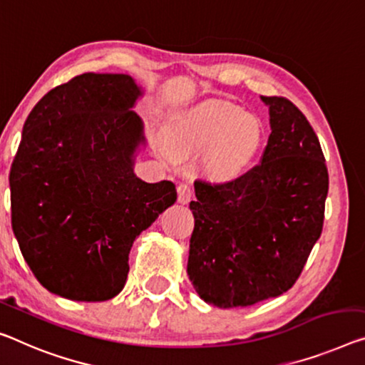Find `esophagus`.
Returning <instances> with one entry per match:
<instances>
[{"label": "esophagus", "mask_w": 365, "mask_h": 365, "mask_svg": "<svg viewBox=\"0 0 365 365\" xmlns=\"http://www.w3.org/2000/svg\"><path fill=\"white\" fill-rule=\"evenodd\" d=\"M192 199V187L189 184L182 182L178 186V202L179 204H189Z\"/></svg>", "instance_id": "obj_1"}]
</instances>
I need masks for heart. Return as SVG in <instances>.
<instances>
[{
  "label": "heart",
  "mask_w": 365,
  "mask_h": 365,
  "mask_svg": "<svg viewBox=\"0 0 365 365\" xmlns=\"http://www.w3.org/2000/svg\"><path fill=\"white\" fill-rule=\"evenodd\" d=\"M168 150L176 158L207 153V171L215 179L237 178L261 143L255 117L232 104L205 101L176 115L168 127Z\"/></svg>",
  "instance_id": "b5f03b06"
}]
</instances>
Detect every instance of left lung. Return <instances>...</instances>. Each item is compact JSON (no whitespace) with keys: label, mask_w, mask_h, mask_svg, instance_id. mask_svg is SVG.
Segmentation results:
<instances>
[{"label":"left lung","mask_w":365,"mask_h":365,"mask_svg":"<svg viewBox=\"0 0 365 365\" xmlns=\"http://www.w3.org/2000/svg\"><path fill=\"white\" fill-rule=\"evenodd\" d=\"M261 99L271 124L261 163L228 182L197 179L189 204L187 276L218 308L287 292L323 230L328 170L317 133L289 99Z\"/></svg>","instance_id":"1"}]
</instances>
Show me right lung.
I'll list each match as a JSON object with an SVG mask.
<instances>
[{
    "label": "right lung",
    "mask_w": 365,
    "mask_h": 365,
    "mask_svg": "<svg viewBox=\"0 0 365 365\" xmlns=\"http://www.w3.org/2000/svg\"><path fill=\"white\" fill-rule=\"evenodd\" d=\"M132 76L85 73L27 117L9 173L11 225L48 292L104 302L124 289L133 241L178 199L133 173L143 122Z\"/></svg>",
    "instance_id": "add662e5"
}]
</instances>
